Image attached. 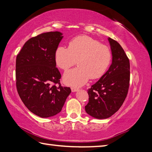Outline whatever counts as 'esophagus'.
Here are the masks:
<instances>
[{
	"mask_svg": "<svg viewBox=\"0 0 152 152\" xmlns=\"http://www.w3.org/2000/svg\"><path fill=\"white\" fill-rule=\"evenodd\" d=\"M71 90H72V92H76V91L78 90V88L72 87V88H71Z\"/></svg>",
	"mask_w": 152,
	"mask_h": 152,
	"instance_id": "esophagus-1",
	"label": "esophagus"
}]
</instances>
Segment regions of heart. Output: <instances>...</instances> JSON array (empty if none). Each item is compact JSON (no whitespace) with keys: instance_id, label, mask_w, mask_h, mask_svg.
I'll use <instances>...</instances> for the list:
<instances>
[{"instance_id":"obj_1","label":"heart","mask_w":152,"mask_h":152,"mask_svg":"<svg viewBox=\"0 0 152 152\" xmlns=\"http://www.w3.org/2000/svg\"><path fill=\"white\" fill-rule=\"evenodd\" d=\"M55 62L63 70L76 64L78 67L66 72L64 82L71 86L78 87L88 80L101 78L106 73L112 61L109 46L88 36H78L72 39L68 47L60 46L55 51Z\"/></svg>"}]
</instances>
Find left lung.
Masks as SVG:
<instances>
[{"mask_svg":"<svg viewBox=\"0 0 152 152\" xmlns=\"http://www.w3.org/2000/svg\"><path fill=\"white\" fill-rule=\"evenodd\" d=\"M112 54V63L100 79L88 90L87 114L98 119H106L122 106L129 90V60L117 41L108 38Z\"/></svg>","mask_w":152,"mask_h":152,"instance_id":"8db88e82","label":"left lung"}]
</instances>
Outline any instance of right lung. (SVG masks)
Masks as SVG:
<instances>
[{
  "label": "right lung",
  "mask_w": 152,
  "mask_h": 152,
  "mask_svg": "<svg viewBox=\"0 0 152 152\" xmlns=\"http://www.w3.org/2000/svg\"><path fill=\"white\" fill-rule=\"evenodd\" d=\"M62 35L48 32L30 38L16 56L18 95L27 108L41 118L58 114L71 92L70 88L60 84L61 74L54 58Z\"/></svg>",
  "instance_id": "1"
}]
</instances>
